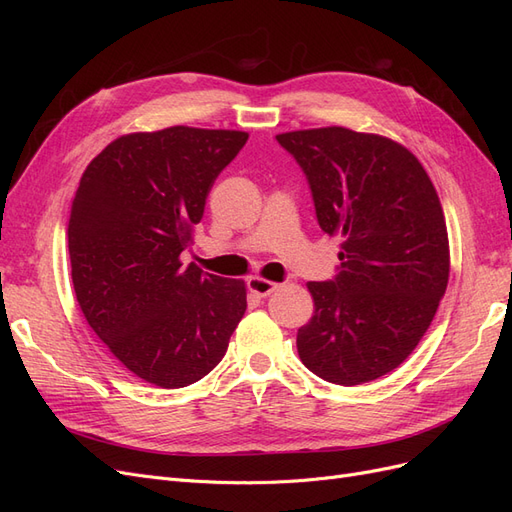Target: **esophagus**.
<instances>
[{"mask_svg": "<svg viewBox=\"0 0 512 512\" xmlns=\"http://www.w3.org/2000/svg\"><path fill=\"white\" fill-rule=\"evenodd\" d=\"M280 288V284H275V282H269V280H262V277H250V280H247V290L250 292H254L256 297H269V294L273 292V290H277Z\"/></svg>", "mask_w": 512, "mask_h": 512, "instance_id": "1", "label": "esophagus"}]
</instances>
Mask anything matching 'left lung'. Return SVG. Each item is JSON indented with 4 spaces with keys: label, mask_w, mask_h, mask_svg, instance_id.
Instances as JSON below:
<instances>
[{
    "label": "left lung",
    "mask_w": 512,
    "mask_h": 512,
    "mask_svg": "<svg viewBox=\"0 0 512 512\" xmlns=\"http://www.w3.org/2000/svg\"><path fill=\"white\" fill-rule=\"evenodd\" d=\"M312 190L320 228L342 237L333 280L309 282L316 312L297 333L303 365L354 386L404 363L448 284L440 198L412 153L378 134H277Z\"/></svg>",
    "instance_id": "1"
}]
</instances>
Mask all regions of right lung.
<instances>
[{
  "instance_id": "obj_1",
  "label": "right lung",
  "mask_w": 512,
  "mask_h": 512,
  "mask_svg": "<svg viewBox=\"0 0 512 512\" xmlns=\"http://www.w3.org/2000/svg\"><path fill=\"white\" fill-rule=\"evenodd\" d=\"M245 132L175 126L121 136L72 200V284L89 327L132 374L162 389L205 378L245 314L239 280L181 267L192 228Z\"/></svg>"
}]
</instances>
